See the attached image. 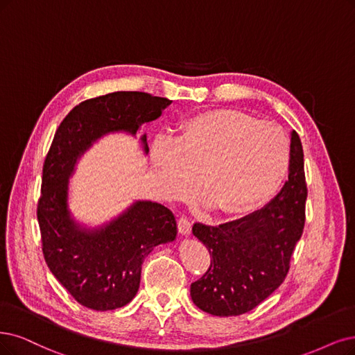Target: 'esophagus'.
Returning a JSON list of instances; mask_svg holds the SVG:
<instances>
[{"label": "esophagus", "mask_w": 355, "mask_h": 355, "mask_svg": "<svg viewBox=\"0 0 355 355\" xmlns=\"http://www.w3.org/2000/svg\"><path fill=\"white\" fill-rule=\"evenodd\" d=\"M178 231L182 235H189L191 232V222L186 216H181L178 219Z\"/></svg>", "instance_id": "34e87169"}]
</instances>
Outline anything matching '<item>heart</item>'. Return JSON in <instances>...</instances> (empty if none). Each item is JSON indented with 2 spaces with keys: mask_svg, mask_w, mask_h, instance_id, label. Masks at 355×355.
I'll return each mask as SVG.
<instances>
[{
  "mask_svg": "<svg viewBox=\"0 0 355 355\" xmlns=\"http://www.w3.org/2000/svg\"><path fill=\"white\" fill-rule=\"evenodd\" d=\"M150 164L171 198L199 193L215 212L243 215L278 191L290 166V140L281 125L239 111L202 112L180 125L175 141L157 139Z\"/></svg>",
  "mask_w": 355,
  "mask_h": 355,
  "instance_id": "b5f03b06",
  "label": "heart"
}]
</instances>
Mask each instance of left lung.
Listing matches in <instances>:
<instances>
[{"mask_svg":"<svg viewBox=\"0 0 355 355\" xmlns=\"http://www.w3.org/2000/svg\"><path fill=\"white\" fill-rule=\"evenodd\" d=\"M288 180L260 211L218 227L196 222L193 234L211 254V266L191 284L190 295L214 316H240L284 282L306 220L304 153L291 133Z\"/></svg>","mask_w":355,"mask_h":355,"instance_id":"obj_1","label":"left lung"}]
</instances>
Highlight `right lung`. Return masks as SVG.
Here are the masks:
<instances>
[{
	"mask_svg": "<svg viewBox=\"0 0 355 355\" xmlns=\"http://www.w3.org/2000/svg\"><path fill=\"white\" fill-rule=\"evenodd\" d=\"M144 92H112L83 101L55 131L42 169L37 220L52 275L82 306L107 311L128 304L139 291L141 263L156 245L175 240L174 214L161 203L139 200L99 228H83L69 211V180L77 159L114 131L136 135L171 105ZM143 150L149 152L146 135Z\"/></svg>",
	"mask_w": 355,
	"mask_h": 355,
	"instance_id": "add662e5",
	"label": "right lung"
}]
</instances>
